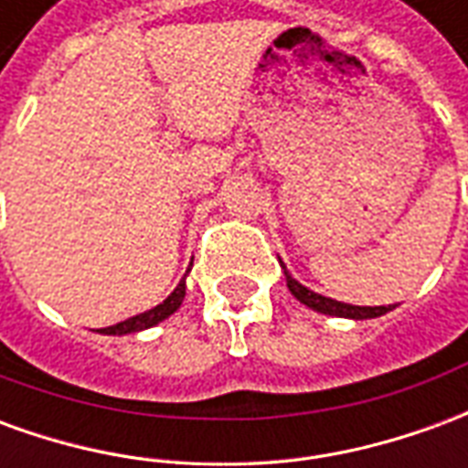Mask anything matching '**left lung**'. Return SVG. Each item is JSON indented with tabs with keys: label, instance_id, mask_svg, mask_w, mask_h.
<instances>
[{
	"label": "left lung",
	"instance_id": "left-lung-1",
	"mask_svg": "<svg viewBox=\"0 0 468 468\" xmlns=\"http://www.w3.org/2000/svg\"><path fill=\"white\" fill-rule=\"evenodd\" d=\"M283 273H285V283H288V291H291V293H293L295 298L301 301V303L308 305V308H314V311H318V314L338 315V318H353V321H366V318H378V315L388 314V311H393V308H396V305L341 303V301H334V298H325V295L308 291L305 285L298 283L293 275L285 271V265H283Z\"/></svg>",
	"mask_w": 468,
	"mask_h": 468
}]
</instances>
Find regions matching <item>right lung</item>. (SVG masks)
<instances>
[{
	"instance_id": "right-lung-1",
	"label": "right lung",
	"mask_w": 468,
	"mask_h": 468,
	"mask_svg": "<svg viewBox=\"0 0 468 468\" xmlns=\"http://www.w3.org/2000/svg\"><path fill=\"white\" fill-rule=\"evenodd\" d=\"M183 298H185V278L177 283V288H175L173 293L167 295L160 305H154V308H150V311H144V314L140 315H133V318H127V321H122V324L100 328V334L124 335V334H137V331H144V328H153V325H157L160 321H165L167 315H173L175 311L180 308V303H183Z\"/></svg>"
}]
</instances>
